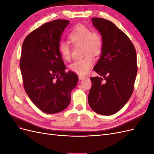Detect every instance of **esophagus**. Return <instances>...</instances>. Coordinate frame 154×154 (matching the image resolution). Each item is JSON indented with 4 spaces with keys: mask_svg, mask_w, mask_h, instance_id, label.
Segmentation results:
<instances>
[{
    "mask_svg": "<svg viewBox=\"0 0 154 154\" xmlns=\"http://www.w3.org/2000/svg\"><path fill=\"white\" fill-rule=\"evenodd\" d=\"M78 78H79V80H84V79L85 78H87V76H84V75H79L78 76Z\"/></svg>",
    "mask_w": 154,
    "mask_h": 154,
    "instance_id": "esophagus-1",
    "label": "esophagus"
}]
</instances>
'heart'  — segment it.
Listing matches in <instances>:
<instances>
[{
  "instance_id": "b5f03b06",
  "label": "heart",
  "mask_w": 154,
  "mask_h": 154,
  "mask_svg": "<svg viewBox=\"0 0 154 154\" xmlns=\"http://www.w3.org/2000/svg\"><path fill=\"white\" fill-rule=\"evenodd\" d=\"M69 38L73 44H83L84 58L73 62L69 68L72 71L78 74H85L94 63V56L99 55L103 46V36L97 31L92 30L83 24H78L70 32ZM58 51L62 57L68 60L71 58V51L69 45L64 42H60L58 44Z\"/></svg>"
}]
</instances>
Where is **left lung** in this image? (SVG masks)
Returning a JSON list of instances; mask_svg holds the SVG:
<instances>
[{
    "label": "left lung",
    "instance_id": "obj_1",
    "mask_svg": "<svg viewBox=\"0 0 154 154\" xmlns=\"http://www.w3.org/2000/svg\"><path fill=\"white\" fill-rule=\"evenodd\" d=\"M103 36L101 57L91 77L88 102L95 112L112 115L122 109L132 96L137 75V56L131 40L113 22L101 18H91Z\"/></svg>",
    "mask_w": 154,
    "mask_h": 154
}]
</instances>
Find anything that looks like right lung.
Listing matches in <instances>:
<instances>
[{"label":"right lung","instance_id":"add662e5","mask_svg":"<svg viewBox=\"0 0 154 154\" xmlns=\"http://www.w3.org/2000/svg\"><path fill=\"white\" fill-rule=\"evenodd\" d=\"M70 21L58 19L31 32L23 42L20 68L27 94L38 108L47 114L66 109L78 77L66 72L58 44Z\"/></svg>","mask_w":154,"mask_h":154}]
</instances>
